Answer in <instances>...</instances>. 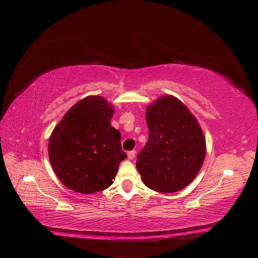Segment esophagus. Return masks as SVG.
<instances>
[{"label": "esophagus", "mask_w": 258, "mask_h": 258, "mask_svg": "<svg viewBox=\"0 0 258 258\" xmlns=\"http://www.w3.org/2000/svg\"><path fill=\"white\" fill-rule=\"evenodd\" d=\"M135 153H136V151H130V152H127V158H128V160H133V158L135 157Z\"/></svg>", "instance_id": "1"}]
</instances>
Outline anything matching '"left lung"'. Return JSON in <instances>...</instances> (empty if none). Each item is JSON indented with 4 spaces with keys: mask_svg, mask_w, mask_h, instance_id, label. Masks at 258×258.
<instances>
[{
    "mask_svg": "<svg viewBox=\"0 0 258 258\" xmlns=\"http://www.w3.org/2000/svg\"><path fill=\"white\" fill-rule=\"evenodd\" d=\"M149 141L136 168L143 183L161 193L186 187L204 163L206 142L197 119L178 98L164 95L146 108Z\"/></svg>",
    "mask_w": 258,
    "mask_h": 258,
    "instance_id": "obj_1",
    "label": "left lung"
}]
</instances>
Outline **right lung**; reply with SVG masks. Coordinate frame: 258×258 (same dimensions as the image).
Wrapping results in <instances>:
<instances>
[{
  "instance_id": "add662e5",
  "label": "right lung",
  "mask_w": 258,
  "mask_h": 258,
  "mask_svg": "<svg viewBox=\"0 0 258 258\" xmlns=\"http://www.w3.org/2000/svg\"><path fill=\"white\" fill-rule=\"evenodd\" d=\"M114 107L102 96H87L71 107L53 130L48 157L68 188L93 194L113 184L126 154L111 125Z\"/></svg>"
}]
</instances>
